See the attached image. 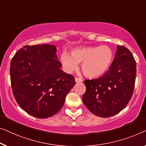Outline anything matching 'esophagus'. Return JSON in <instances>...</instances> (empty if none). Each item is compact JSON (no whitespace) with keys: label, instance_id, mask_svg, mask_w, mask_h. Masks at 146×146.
<instances>
[{"label":"esophagus","instance_id":"34e87169","mask_svg":"<svg viewBox=\"0 0 146 146\" xmlns=\"http://www.w3.org/2000/svg\"><path fill=\"white\" fill-rule=\"evenodd\" d=\"M83 80L82 79H80V78H78V77H75V82L76 83H81V82H83Z\"/></svg>","mask_w":146,"mask_h":146}]
</instances>
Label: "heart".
Instances as JSON below:
<instances>
[{
	"mask_svg": "<svg viewBox=\"0 0 146 146\" xmlns=\"http://www.w3.org/2000/svg\"><path fill=\"white\" fill-rule=\"evenodd\" d=\"M113 52L107 46H87L75 48L71 55L64 52L61 55V62L67 72L71 73L82 63V71L86 77L97 78L104 75L112 64Z\"/></svg>",
	"mask_w": 146,
	"mask_h": 146,
	"instance_id": "1",
	"label": "heart"
}]
</instances>
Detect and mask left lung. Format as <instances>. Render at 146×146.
<instances>
[{
	"mask_svg": "<svg viewBox=\"0 0 146 146\" xmlns=\"http://www.w3.org/2000/svg\"><path fill=\"white\" fill-rule=\"evenodd\" d=\"M136 63L126 47L117 46L114 61L101 77L85 80L83 101L92 113L110 117L124 109L134 92Z\"/></svg>",
	"mask_w": 146,
	"mask_h": 146,
	"instance_id": "1",
	"label": "left lung"
}]
</instances>
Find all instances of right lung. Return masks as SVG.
<instances>
[{
    "instance_id": "1",
    "label": "right lung",
    "mask_w": 146,
    "mask_h": 146,
    "mask_svg": "<svg viewBox=\"0 0 146 146\" xmlns=\"http://www.w3.org/2000/svg\"><path fill=\"white\" fill-rule=\"evenodd\" d=\"M56 46H25L11 62L12 93L22 109L38 118L52 116L61 110L75 85V78L61 70Z\"/></svg>"
}]
</instances>
